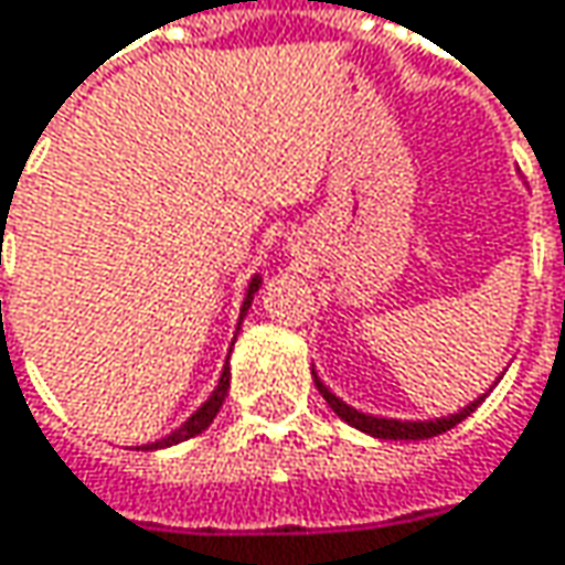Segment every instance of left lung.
Instances as JSON below:
<instances>
[{
    "instance_id": "1",
    "label": "left lung",
    "mask_w": 565,
    "mask_h": 565,
    "mask_svg": "<svg viewBox=\"0 0 565 565\" xmlns=\"http://www.w3.org/2000/svg\"><path fill=\"white\" fill-rule=\"evenodd\" d=\"M311 376H315V373H311ZM315 385H318V392L324 395V402L338 412L341 422H347L350 427H356V430H363V434L383 437V440H427V437H437V434L457 427V424L463 422V418H469V415L486 402V395H479L476 402H469L466 408H460V412L450 415V418H434V422H395V418H376V415H363V412L350 408V405L341 402V398H338L328 385L321 383L318 376H315Z\"/></svg>"
}]
</instances>
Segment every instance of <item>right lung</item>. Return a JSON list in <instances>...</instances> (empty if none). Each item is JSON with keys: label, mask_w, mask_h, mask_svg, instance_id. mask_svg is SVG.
<instances>
[{"label": "right lung", "mask_w": 565, "mask_h": 565, "mask_svg": "<svg viewBox=\"0 0 565 565\" xmlns=\"http://www.w3.org/2000/svg\"><path fill=\"white\" fill-rule=\"evenodd\" d=\"M260 276H254L250 279V286H247V299H244V305H241V321H244V315H247V308H250V302H254V292L260 289ZM241 328V324H237ZM227 388H231V370H227V363H224L222 370V380H218V385H215V392L209 395V402L189 418V422L182 424L180 430H173L170 437H163V440H157V444H143L141 450H160V447H173V444H182V440H189V437H195V434H202L209 424L215 422V415H218V408H222L224 395H227Z\"/></svg>", "instance_id": "add662e5"}]
</instances>
